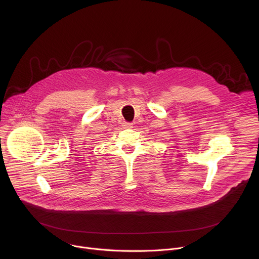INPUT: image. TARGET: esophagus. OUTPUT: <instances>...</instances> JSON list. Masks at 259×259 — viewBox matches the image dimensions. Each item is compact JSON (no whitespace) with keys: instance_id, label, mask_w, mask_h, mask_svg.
<instances>
[{"instance_id":"1","label":"esophagus","mask_w":259,"mask_h":259,"mask_svg":"<svg viewBox=\"0 0 259 259\" xmlns=\"http://www.w3.org/2000/svg\"><path fill=\"white\" fill-rule=\"evenodd\" d=\"M123 128L131 129V128H133V124L132 123H128V122H124L123 123Z\"/></svg>"}]
</instances>
